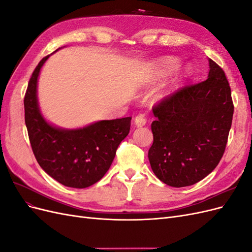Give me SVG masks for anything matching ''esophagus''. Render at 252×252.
Returning <instances> with one entry per match:
<instances>
[{"label": "esophagus", "instance_id": "1", "mask_svg": "<svg viewBox=\"0 0 252 252\" xmlns=\"http://www.w3.org/2000/svg\"><path fill=\"white\" fill-rule=\"evenodd\" d=\"M146 122H147V120L144 118L143 114H139V116H136L134 118V125L136 127H143V126H145V124H146Z\"/></svg>", "mask_w": 252, "mask_h": 252}]
</instances>
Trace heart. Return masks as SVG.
<instances>
[{"instance_id": "obj_1", "label": "heart", "mask_w": 252, "mask_h": 252, "mask_svg": "<svg viewBox=\"0 0 252 252\" xmlns=\"http://www.w3.org/2000/svg\"><path fill=\"white\" fill-rule=\"evenodd\" d=\"M179 65V61L175 58H163L158 62V69L159 73L167 74L168 72L174 70ZM188 72V68H184L181 72L180 77H184V74Z\"/></svg>"}]
</instances>
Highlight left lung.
Wrapping results in <instances>:
<instances>
[{
  "instance_id": "left-lung-1",
  "label": "left lung",
  "mask_w": 252,
  "mask_h": 252,
  "mask_svg": "<svg viewBox=\"0 0 252 252\" xmlns=\"http://www.w3.org/2000/svg\"><path fill=\"white\" fill-rule=\"evenodd\" d=\"M207 80L191 84L156 105L148 151L152 171L172 187L200 182L216 168L232 123L231 90L224 70L209 60Z\"/></svg>"
}]
</instances>
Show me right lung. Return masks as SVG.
I'll return each mask as SVG.
<instances>
[{"mask_svg": "<svg viewBox=\"0 0 252 252\" xmlns=\"http://www.w3.org/2000/svg\"><path fill=\"white\" fill-rule=\"evenodd\" d=\"M60 49V48H59ZM49 56L35 67L24 97L25 124L33 155L42 169L61 184L86 188L100 181L130 130L131 118L98 121L83 128L49 124L37 103V78Z\"/></svg>", "mask_w": 252, "mask_h": 252, "instance_id": "add662e5", "label": "right lung"}]
</instances>
